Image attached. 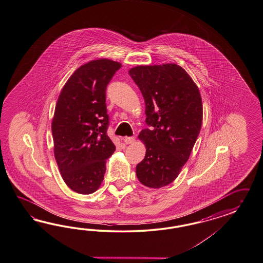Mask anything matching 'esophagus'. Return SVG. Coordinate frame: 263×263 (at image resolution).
<instances>
[{
    "mask_svg": "<svg viewBox=\"0 0 263 263\" xmlns=\"http://www.w3.org/2000/svg\"><path fill=\"white\" fill-rule=\"evenodd\" d=\"M136 139L134 137H125L123 139V142H125L126 144H131V143H134L135 142Z\"/></svg>",
    "mask_w": 263,
    "mask_h": 263,
    "instance_id": "esophagus-1",
    "label": "esophagus"
}]
</instances>
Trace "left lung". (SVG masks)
Listing matches in <instances>:
<instances>
[{"instance_id":"obj_1","label":"left lung","mask_w":263,"mask_h":263,"mask_svg":"<svg viewBox=\"0 0 263 263\" xmlns=\"http://www.w3.org/2000/svg\"><path fill=\"white\" fill-rule=\"evenodd\" d=\"M129 74L145 102V122L139 139L145 156L136 166L142 185L160 189L172 183L192 153L203 119L198 87L179 65L137 66Z\"/></svg>"}]
</instances>
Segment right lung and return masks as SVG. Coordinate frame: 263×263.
I'll use <instances>...</instances> for the list:
<instances>
[{
    "label": "right lung",
    "instance_id": "right-lung-1",
    "mask_svg": "<svg viewBox=\"0 0 263 263\" xmlns=\"http://www.w3.org/2000/svg\"><path fill=\"white\" fill-rule=\"evenodd\" d=\"M121 64L92 60L79 67L57 100L51 131L54 157L66 185L91 194L101 185L106 160L116 149L107 135L106 87Z\"/></svg>",
    "mask_w": 263,
    "mask_h": 263
}]
</instances>
